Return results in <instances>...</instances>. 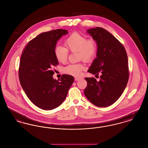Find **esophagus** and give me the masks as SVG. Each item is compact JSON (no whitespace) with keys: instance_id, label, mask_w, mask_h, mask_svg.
I'll list each match as a JSON object with an SVG mask.
<instances>
[{"instance_id":"34e87169","label":"esophagus","mask_w":148,"mask_h":148,"mask_svg":"<svg viewBox=\"0 0 148 148\" xmlns=\"http://www.w3.org/2000/svg\"><path fill=\"white\" fill-rule=\"evenodd\" d=\"M81 79H82V78L80 77H75V81H77V80H79Z\"/></svg>"}]
</instances>
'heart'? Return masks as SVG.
I'll return each mask as SVG.
<instances>
[{
	"label": "heart",
	"mask_w": 148,
	"mask_h": 148,
	"mask_svg": "<svg viewBox=\"0 0 148 148\" xmlns=\"http://www.w3.org/2000/svg\"><path fill=\"white\" fill-rule=\"evenodd\" d=\"M65 45L71 51H78L79 57L86 62H90L95 57L97 53V47L92 39H88L79 33H74L65 40ZM57 60L60 63L67 60L69 51L63 47L57 45L54 50ZM84 66L82 64H72L64 69V72L75 77L81 75Z\"/></svg>",
	"instance_id": "heart-1"
}]
</instances>
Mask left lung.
Here are the masks:
<instances>
[{
  "label": "left lung",
  "mask_w": 148,
  "mask_h": 148,
  "mask_svg": "<svg viewBox=\"0 0 148 148\" xmlns=\"http://www.w3.org/2000/svg\"><path fill=\"white\" fill-rule=\"evenodd\" d=\"M86 33L95 41L97 58L88 71L95 75L101 73L99 81L85 77L87 86L85 95L92 104L98 107L112 105L122 94L129 79L127 52L123 45L106 29L97 27Z\"/></svg>",
  "instance_id": "8db88e82"
}]
</instances>
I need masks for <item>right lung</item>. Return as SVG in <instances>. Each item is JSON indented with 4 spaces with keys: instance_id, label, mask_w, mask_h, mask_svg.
I'll return each mask as SVG.
<instances>
[{
    "instance_id": "right-lung-1",
    "label": "right lung",
    "mask_w": 148,
    "mask_h": 148,
    "mask_svg": "<svg viewBox=\"0 0 148 148\" xmlns=\"http://www.w3.org/2000/svg\"><path fill=\"white\" fill-rule=\"evenodd\" d=\"M67 34L64 29L42 33L27 44L21 54L19 69L21 87L29 100L43 110L60 106L74 80L67 74L59 80L53 77L52 68L59 63L54 53L56 42Z\"/></svg>"
}]
</instances>
